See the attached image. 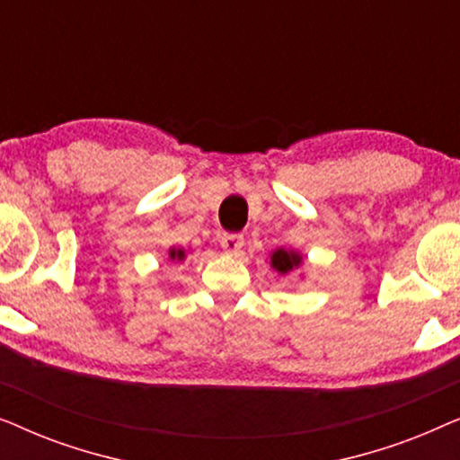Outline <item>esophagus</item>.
I'll list each match as a JSON object with an SVG mask.
<instances>
[{
    "instance_id": "esophagus-1",
    "label": "esophagus",
    "mask_w": 460,
    "mask_h": 460,
    "mask_svg": "<svg viewBox=\"0 0 460 460\" xmlns=\"http://www.w3.org/2000/svg\"><path fill=\"white\" fill-rule=\"evenodd\" d=\"M219 244H222V249L226 253H236V251L243 249L244 244V238L241 234H224L219 238Z\"/></svg>"
}]
</instances>
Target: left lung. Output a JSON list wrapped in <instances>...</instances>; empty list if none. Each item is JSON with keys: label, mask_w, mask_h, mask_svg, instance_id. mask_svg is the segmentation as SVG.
<instances>
[{"label": "left lung", "mask_w": 460, "mask_h": 460, "mask_svg": "<svg viewBox=\"0 0 460 460\" xmlns=\"http://www.w3.org/2000/svg\"><path fill=\"white\" fill-rule=\"evenodd\" d=\"M301 263H304V257H301L299 251H295V249L280 247V249L272 251V255H270V266H272L276 272L282 276L301 268Z\"/></svg>", "instance_id": "8db88e82"}]
</instances>
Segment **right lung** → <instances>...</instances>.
<instances>
[{"label": "right lung", "mask_w": 460, "mask_h": 460, "mask_svg": "<svg viewBox=\"0 0 460 460\" xmlns=\"http://www.w3.org/2000/svg\"><path fill=\"white\" fill-rule=\"evenodd\" d=\"M169 260H172V261H175V260H178V261H184L186 260V251L184 249H178V247H172V249H169Z\"/></svg>", "instance_id": "right-lung-1"}]
</instances>
